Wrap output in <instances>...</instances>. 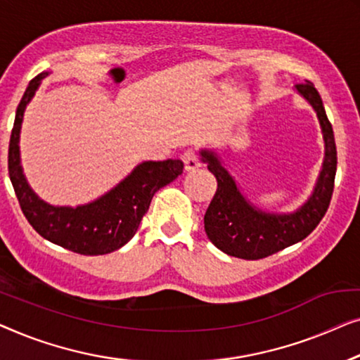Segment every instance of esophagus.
Returning <instances> with one entry per match:
<instances>
[{
  "label": "esophagus",
  "instance_id": "1",
  "mask_svg": "<svg viewBox=\"0 0 360 360\" xmlns=\"http://www.w3.org/2000/svg\"><path fill=\"white\" fill-rule=\"evenodd\" d=\"M182 163H184V169L186 171H194L200 166L199 156H197L195 151L187 150L184 155H182Z\"/></svg>",
  "mask_w": 360,
  "mask_h": 360
}]
</instances>
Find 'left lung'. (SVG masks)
<instances>
[{
    "mask_svg": "<svg viewBox=\"0 0 360 360\" xmlns=\"http://www.w3.org/2000/svg\"><path fill=\"white\" fill-rule=\"evenodd\" d=\"M295 89L311 104L320 120L325 160L310 199L293 214H269L257 209L245 199L214 151H200L202 161L217 178V192L204 217L205 233L209 240L229 256L255 261L295 245L316 229L330 207L338 166L331 122L313 83L303 81L295 84Z\"/></svg>",
    "mask_w": 360,
    "mask_h": 360,
    "instance_id": "obj_1",
    "label": "left lung"
}]
</instances>
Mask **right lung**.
<instances>
[{"mask_svg": "<svg viewBox=\"0 0 360 360\" xmlns=\"http://www.w3.org/2000/svg\"><path fill=\"white\" fill-rule=\"evenodd\" d=\"M49 73L30 79L18 105L8 151V171L21 210L32 229L50 243L78 255H108L129 243L148 212L155 192L182 174L181 160L145 161L98 200L78 207H53L40 200L22 174L19 134L24 110Z\"/></svg>", "mask_w": 360, "mask_h": 360, "instance_id": "right-lung-1", "label": "right lung"}]
</instances>
